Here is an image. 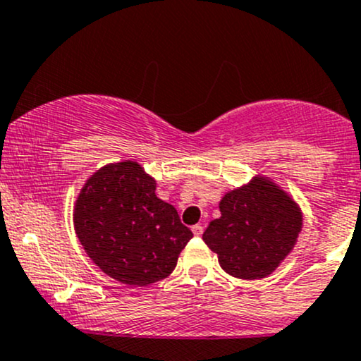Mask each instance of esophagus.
<instances>
[{
    "label": "esophagus",
    "instance_id": "1",
    "mask_svg": "<svg viewBox=\"0 0 361 361\" xmlns=\"http://www.w3.org/2000/svg\"><path fill=\"white\" fill-rule=\"evenodd\" d=\"M192 233L197 235V238H200V235L204 234V226H202V224H197V226L192 227Z\"/></svg>",
    "mask_w": 361,
    "mask_h": 361
}]
</instances>
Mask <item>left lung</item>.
<instances>
[{"label": "left lung", "mask_w": 361, "mask_h": 361, "mask_svg": "<svg viewBox=\"0 0 361 361\" xmlns=\"http://www.w3.org/2000/svg\"><path fill=\"white\" fill-rule=\"evenodd\" d=\"M219 210L202 238L222 270L243 280L271 275L295 246L304 221L297 202L259 175L224 195Z\"/></svg>", "instance_id": "1"}]
</instances>
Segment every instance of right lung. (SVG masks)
Masks as SVG:
<instances>
[{
  "mask_svg": "<svg viewBox=\"0 0 361 361\" xmlns=\"http://www.w3.org/2000/svg\"><path fill=\"white\" fill-rule=\"evenodd\" d=\"M73 222L91 261L130 287L171 275L193 238L175 207L156 197V180L135 161L97 169L78 195Z\"/></svg>",
  "mask_w": 361,
  "mask_h": 361,
  "instance_id": "obj_1",
  "label": "right lung"
}]
</instances>
